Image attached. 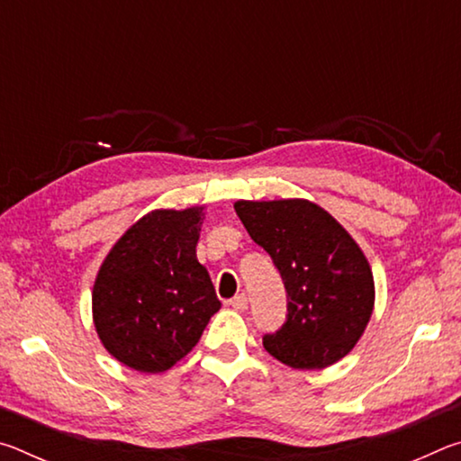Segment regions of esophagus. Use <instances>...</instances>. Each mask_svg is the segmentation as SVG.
Masks as SVG:
<instances>
[{
	"instance_id": "34e87169",
	"label": "esophagus",
	"mask_w": 461,
	"mask_h": 461,
	"mask_svg": "<svg viewBox=\"0 0 461 461\" xmlns=\"http://www.w3.org/2000/svg\"><path fill=\"white\" fill-rule=\"evenodd\" d=\"M230 305L236 309V311H246L248 309V296L241 293V294H236L233 299L230 301Z\"/></svg>"
}]
</instances>
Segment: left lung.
I'll return each mask as SVG.
<instances>
[{
	"label": "left lung",
	"mask_w": 461,
	"mask_h": 461,
	"mask_svg": "<svg viewBox=\"0 0 461 461\" xmlns=\"http://www.w3.org/2000/svg\"><path fill=\"white\" fill-rule=\"evenodd\" d=\"M249 238L267 249L286 291V317L262 343L291 368L319 370L362 338L374 307L368 260L352 236L305 199L238 201Z\"/></svg>",
	"instance_id": "left-lung-1"
}]
</instances>
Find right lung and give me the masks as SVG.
I'll list each match as a JSON object with an SVG mask.
<instances>
[{
  "label": "right lung",
  "mask_w": 461,
  "mask_h": 461,
  "mask_svg": "<svg viewBox=\"0 0 461 461\" xmlns=\"http://www.w3.org/2000/svg\"><path fill=\"white\" fill-rule=\"evenodd\" d=\"M203 209H160L123 233L93 286V321L109 354L138 372H165L197 346L220 311L197 260Z\"/></svg>",
  "instance_id": "add662e5"
}]
</instances>
